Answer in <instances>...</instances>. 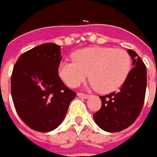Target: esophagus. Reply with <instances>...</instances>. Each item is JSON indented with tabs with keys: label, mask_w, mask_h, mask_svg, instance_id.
Here are the masks:
<instances>
[{
	"label": "esophagus",
	"mask_w": 157,
	"mask_h": 157,
	"mask_svg": "<svg viewBox=\"0 0 157 157\" xmlns=\"http://www.w3.org/2000/svg\"><path fill=\"white\" fill-rule=\"evenodd\" d=\"M77 95H78L79 98H83V99H88V98L90 97V95H88V94H81V93H78Z\"/></svg>",
	"instance_id": "34e87169"
}]
</instances>
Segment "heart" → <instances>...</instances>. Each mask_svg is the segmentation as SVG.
<instances>
[{
    "label": "heart",
    "instance_id": "1",
    "mask_svg": "<svg viewBox=\"0 0 157 157\" xmlns=\"http://www.w3.org/2000/svg\"><path fill=\"white\" fill-rule=\"evenodd\" d=\"M73 62H61L58 75L68 86L77 87L87 78L101 94L112 93L122 86L131 70V58L122 49L88 47L72 55Z\"/></svg>",
    "mask_w": 157,
    "mask_h": 157
}]
</instances>
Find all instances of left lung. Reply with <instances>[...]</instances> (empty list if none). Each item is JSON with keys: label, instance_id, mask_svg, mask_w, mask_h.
I'll list each match as a JSON object with an SVG mask.
<instances>
[{"label": "left lung", "instance_id": "left-lung-1", "mask_svg": "<svg viewBox=\"0 0 157 157\" xmlns=\"http://www.w3.org/2000/svg\"><path fill=\"white\" fill-rule=\"evenodd\" d=\"M134 68L118 92L100 96L101 108L94 114L100 128L114 133L128 128L142 111L147 86V70L141 57L128 50Z\"/></svg>", "mask_w": 157, "mask_h": 157}]
</instances>
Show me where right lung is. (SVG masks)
<instances>
[{"label":"right lung","instance_id":"1","mask_svg":"<svg viewBox=\"0 0 157 157\" xmlns=\"http://www.w3.org/2000/svg\"><path fill=\"white\" fill-rule=\"evenodd\" d=\"M61 46L44 44L21 54L11 76V95L21 121L38 132L63 122L76 94L58 76Z\"/></svg>","mask_w":157,"mask_h":157}]
</instances>
